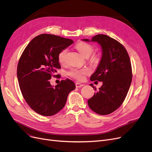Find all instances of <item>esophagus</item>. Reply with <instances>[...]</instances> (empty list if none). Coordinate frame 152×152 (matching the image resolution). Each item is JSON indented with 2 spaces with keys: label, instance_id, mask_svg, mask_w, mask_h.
Returning <instances> with one entry per match:
<instances>
[{
  "label": "esophagus",
  "instance_id": "34e87169",
  "mask_svg": "<svg viewBox=\"0 0 152 152\" xmlns=\"http://www.w3.org/2000/svg\"><path fill=\"white\" fill-rule=\"evenodd\" d=\"M75 84H76V87H77V88H79V87H83L84 86L83 84L79 83H76Z\"/></svg>",
  "mask_w": 152,
  "mask_h": 152
}]
</instances>
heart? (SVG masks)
Returning <instances> with one entry per match:
<instances>
[{"mask_svg":"<svg viewBox=\"0 0 152 152\" xmlns=\"http://www.w3.org/2000/svg\"><path fill=\"white\" fill-rule=\"evenodd\" d=\"M76 49L78 50L84 57L87 58L91 55L94 49L93 47L86 42H79L75 45ZM67 53L66 49H63L60 52L58 55V60L60 64H64L65 63V57ZM91 59L92 60H97V57L95 56H92ZM91 73V70L89 68H71L68 72V75L71 77L76 79L77 81H82L85 79L87 75H89Z\"/></svg>","mask_w":152,"mask_h":152,"instance_id":"b5f03b06","label":"heart"}]
</instances>
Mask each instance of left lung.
<instances>
[{"label":"left lung","instance_id":"left-lung-1","mask_svg":"<svg viewBox=\"0 0 152 152\" xmlns=\"http://www.w3.org/2000/svg\"><path fill=\"white\" fill-rule=\"evenodd\" d=\"M83 41L90 42L88 39ZM91 41L99 43L102 49L100 61L91 81H102L103 85L87 103L94 112L106 115L121 105L128 92L132 77L131 60L124 47L107 35L97 34ZM90 86L94 89L92 84Z\"/></svg>","mask_w":152,"mask_h":152}]
</instances>
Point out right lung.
Listing matches in <instances>:
<instances>
[{
    "label": "right lung",
    "instance_id": "1",
    "mask_svg": "<svg viewBox=\"0 0 152 152\" xmlns=\"http://www.w3.org/2000/svg\"><path fill=\"white\" fill-rule=\"evenodd\" d=\"M74 42L58 36L42 34L35 37L24 50L18 61L17 77L23 96L39 115L50 116L65 106L69 93L76 86L70 79L61 80L55 87L49 79L61 68L60 51Z\"/></svg>",
    "mask_w": 152,
    "mask_h": 152
}]
</instances>
